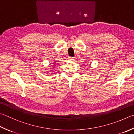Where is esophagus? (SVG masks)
<instances>
[{"label": "esophagus", "mask_w": 134, "mask_h": 134, "mask_svg": "<svg viewBox=\"0 0 134 134\" xmlns=\"http://www.w3.org/2000/svg\"><path fill=\"white\" fill-rule=\"evenodd\" d=\"M68 59L70 60H74V57H70L68 58Z\"/></svg>", "instance_id": "esophagus-1"}]
</instances>
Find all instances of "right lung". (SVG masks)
Here are the masks:
<instances>
[{
	"mask_svg": "<svg viewBox=\"0 0 134 134\" xmlns=\"http://www.w3.org/2000/svg\"><path fill=\"white\" fill-rule=\"evenodd\" d=\"M53 66H55V64H53ZM52 74H53V73H52Z\"/></svg>",
	"mask_w": 134,
	"mask_h": 134,
	"instance_id": "add662e5",
	"label": "right lung"
}]
</instances>
